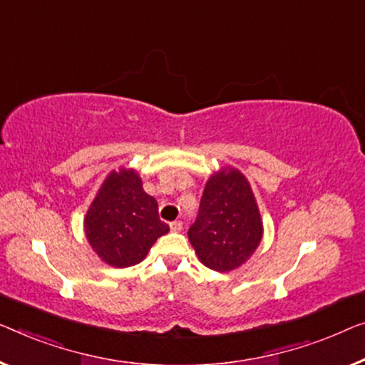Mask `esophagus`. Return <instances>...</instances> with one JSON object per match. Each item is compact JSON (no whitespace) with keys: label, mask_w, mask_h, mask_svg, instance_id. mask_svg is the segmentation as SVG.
<instances>
[{"label":"esophagus","mask_w":365,"mask_h":365,"mask_svg":"<svg viewBox=\"0 0 365 365\" xmlns=\"http://www.w3.org/2000/svg\"><path fill=\"white\" fill-rule=\"evenodd\" d=\"M182 227H183L182 221H173V222H170V230H172L173 232H180Z\"/></svg>","instance_id":"1"}]
</instances>
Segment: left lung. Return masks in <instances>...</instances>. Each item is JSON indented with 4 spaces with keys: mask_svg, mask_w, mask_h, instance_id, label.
<instances>
[{
    "mask_svg": "<svg viewBox=\"0 0 365 365\" xmlns=\"http://www.w3.org/2000/svg\"><path fill=\"white\" fill-rule=\"evenodd\" d=\"M262 236V217L246 175L231 165L211 173L188 230L200 262L216 272L236 270L251 259Z\"/></svg>",
    "mask_w": 365,
    "mask_h": 365,
    "instance_id": "obj_1",
    "label": "left lung"
}]
</instances>
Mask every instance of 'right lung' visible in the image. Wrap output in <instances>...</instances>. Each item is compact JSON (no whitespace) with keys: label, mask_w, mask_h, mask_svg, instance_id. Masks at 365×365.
Masks as SVG:
<instances>
[{"label":"right lung","mask_w":365,"mask_h":365,"mask_svg":"<svg viewBox=\"0 0 365 365\" xmlns=\"http://www.w3.org/2000/svg\"><path fill=\"white\" fill-rule=\"evenodd\" d=\"M85 237L103 262L124 269L143 262L168 226L134 168L110 172L83 220Z\"/></svg>","instance_id":"obj_1"}]
</instances>
